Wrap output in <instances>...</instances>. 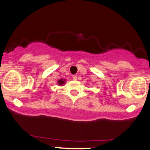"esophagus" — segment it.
Returning <instances> with one entry per match:
<instances>
[{
	"instance_id": "esophagus-1",
	"label": "esophagus",
	"mask_w": 150,
	"mask_h": 150,
	"mask_svg": "<svg viewBox=\"0 0 150 150\" xmlns=\"http://www.w3.org/2000/svg\"><path fill=\"white\" fill-rule=\"evenodd\" d=\"M72 77H73V80H77V75H73V76H72Z\"/></svg>"
}]
</instances>
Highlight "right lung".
I'll return each mask as SVG.
<instances>
[{
    "mask_svg": "<svg viewBox=\"0 0 150 150\" xmlns=\"http://www.w3.org/2000/svg\"><path fill=\"white\" fill-rule=\"evenodd\" d=\"M58 83H59V85H63V84L65 83V80H63V79L59 80V81H58Z\"/></svg>",
    "mask_w": 150,
    "mask_h": 150,
    "instance_id": "add662e5",
    "label": "right lung"
}]
</instances>
